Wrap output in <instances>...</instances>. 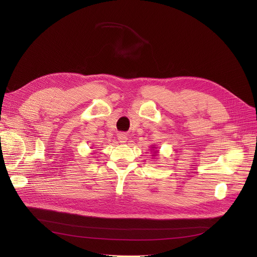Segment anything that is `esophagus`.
I'll return each instance as SVG.
<instances>
[{
	"label": "esophagus",
	"instance_id": "obj_1",
	"mask_svg": "<svg viewBox=\"0 0 257 257\" xmlns=\"http://www.w3.org/2000/svg\"><path fill=\"white\" fill-rule=\"evenodd\" d=\"M127 139H128V137H127L126 134H124V133H119V134H118V140H119V142L125 143V142L127 141Z\"/></svg>",
	"mask_w": 257,
	"mask_h": 257
}]
</instances>
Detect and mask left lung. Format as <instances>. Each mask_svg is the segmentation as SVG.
<instances>
[{
  "mask_svg": "<svg viewBox=\"0 0 257 257\" xmlns=\"http://www.w3.org/2000/svg\"><path fill=\"white\" fill-rule=\"evenodd\" d=\"M153 149H154V150H153V151H151V152H153V151L156 149V146H153ZM158 154H159V152H158V151L156 150V151L154 152V154L152 155V157H156V156H158Z\"/></svg>",
  "mask_w": 257,
  "mask_h": 257,
  "instance_id": "obj_1",
  "label": "left lung"
}]
</instances>
